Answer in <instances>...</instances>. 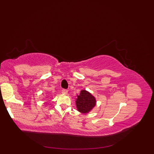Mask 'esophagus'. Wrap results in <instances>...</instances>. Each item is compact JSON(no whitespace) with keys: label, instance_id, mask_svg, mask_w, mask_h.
I'll return each instance as SVG.
<instances>
[{"label":"esophagus","instance_id":"obj_1","mask_svg":"<svg viewBox=\"0 0 154 154\" xmlns=\"http://www.w3.org/2000/svg\"><path fill=\"white\" fill-rule=\"evenodd\" d=\"M61 93H63V94H67V93H68V91L66 90V89H63L61 91Z\"/></svg>","mask_w":154,"mask_h":154}]
</instances>
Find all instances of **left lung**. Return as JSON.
<instances>
[{
	"label": "left lung",
	"mask_w": 154,
	"mask_h": 154,
	"mask_svg": "<svg viewBox=\"0 0 154 154\" xmlns=\"http://www.w3.org/2000/svg\"><path fill=\"white\" fill-rule=\"evenodd\" d=\"M77 97L75 101L76 106L77 110L81 113H89L96 105L95 97L86 90H81Z\"/></svg>",
	"instance_id": "left-lung-1"
}]
</instances>
